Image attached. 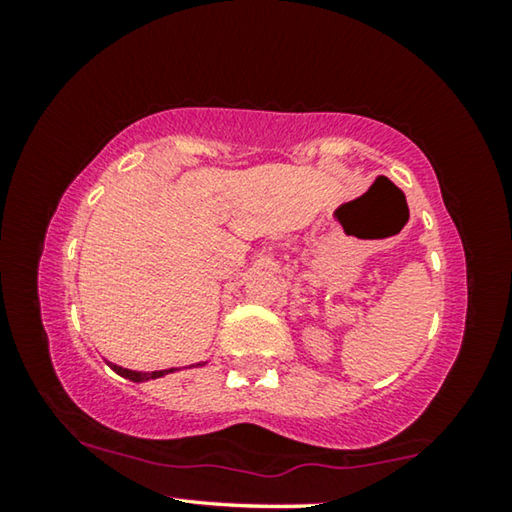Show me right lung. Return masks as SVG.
<instances>
[{
  "instance_id": "obj_1",
  "label": "right lung",
  "mask_w": 512,
  "mask_h": 512,
  "mask_svg": "<svg viewBox=\"0 0 512 512\" xmlns=\"http://www.w3.org/2000/svg\"><path fill=\"white\" fill-rule=\"evenodd\" d=\"M108 366L117 372V375H121V377H126V379H131V381H137V384H140V381H149V379H158V377H164V375H169V372H176L178 368H167V370H153V372H140V370H128V368H121V366H117V363H110V361H106ZM198 366H205V363H196V368Z\"/></svg>"
}]
</instances>
